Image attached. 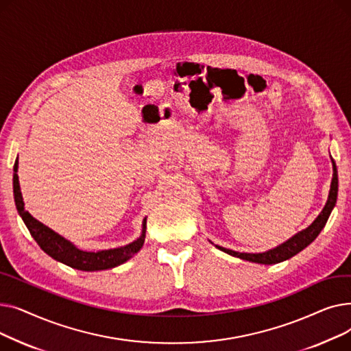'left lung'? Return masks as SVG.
I'll return each mask as SVG.
<instances>
[{"instance_id":"left-lung-1","label":"left lung","mask_w":351,"mask_h":351,"mask_svg":"<svg viewBox=\"0 0 351 351\" xmlns=\"http://www.w3.org/2000/svg\"><path fill=\"white\" fill-rule=\"evenodd\" d=\"M331 163H333V179H331L328 199L326 202L323 210L320 212V215L316 217L315 222H313L308 228L296 233L293 237H290L287 242L282 243L280 246L270 249V250L263 252V253H241V252H234V250L222 247L219 245H215V246L219 250H222V252H225L230 256L239 257V259L253 262V263H261V265L280 263V262H285V261L290 259V257H293L294 254H298L299 252H302L304 247H307L319 236V233L322 232V229L327 223V219H328L331 210H333V208L336 206L337 192H339V176H337L336 162L331 159Z\"/></svg>"}]
</instances>
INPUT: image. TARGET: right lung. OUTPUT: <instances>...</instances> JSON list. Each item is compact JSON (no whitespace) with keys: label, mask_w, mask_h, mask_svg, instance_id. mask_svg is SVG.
Returning <instances> with one entry per match:
<instances>
[{"label":"right lung","mask_w":351,"mask_h":351,"mask_svg":"<svg viewBox=\"0 0 351 351\" xmlns=\"http://www.w3.org/2000/svg\"><path fill=\"white\" fill-rule=\"evenodd\" d=\"M18 158L14 163V175H12V188H14V199L18 213L23 217L25 226L28 228L34 241L38 243V246L48 254L52 259L58 261L72 269H78L84 271H95V270H105L112 269L125 263L126 261L141 250L145 242V233H146V217L142 222V233L141 236L126 246H121L117 249H108L99 252H85L78 249L75 245H72L66 239L55 233L48 226L38 222L35 217L29 215L28 210L24 208V200L20 189V180H18Z\"/></svg>","instance_id":"obj_1"}]
</instances>
